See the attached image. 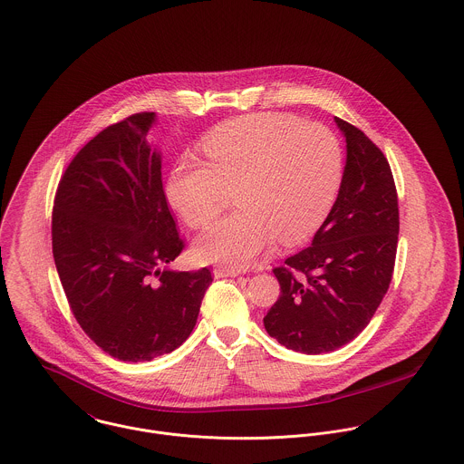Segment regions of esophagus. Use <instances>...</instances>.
<instances>
[{"instance_id":"1","label":"esophagus","mask_w":464,"mask_h":464,"mask_svg":"<svg viewBox=\"0 0 464 464\" xmlns=\"http://www.w3.org/2000/svg\"><path fill=\"white\" fill-rule=\"evenodd\" d=\"M212 275H214V278H227V276H239L241 275V271H237V269H228V267H216L214 271H212Z\"/></svg>"}]
</instances>
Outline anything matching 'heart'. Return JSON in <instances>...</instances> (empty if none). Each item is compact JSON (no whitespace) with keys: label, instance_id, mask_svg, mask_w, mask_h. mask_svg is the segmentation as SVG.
<instances>
[{"label":"heart","instance_id":"obj_1","mask_svg":"<svg viewBox=\"0 0 464 464\" xmlns=\"http://www.w3.org/2000/svg\"><path fill=\"white\" fill-rule=\"evenodd\" d=\"M209 165L180 158L165 184L169 206L191 227H208L219 212L223 188L236 186L237 211L200 236L195 256L234 269L250 266L278 237H310L337 198L343 150L323 124L289 115H246L214 127L202 140Z\"/></svg>","mask_w":464,"mask_h":464}]
</instances>
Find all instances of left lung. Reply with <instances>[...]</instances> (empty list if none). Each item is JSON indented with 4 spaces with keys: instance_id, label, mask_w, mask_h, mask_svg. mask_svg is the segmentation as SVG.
I'll use <instances>...</instances> for the list:
<instances>
[{
    "instance_id": "obj_1",
    "label": "left lung",
    "mask_w": 464,
    "mask_h": 464,
    "mask_svg": "<svg viewBox=\"0 0 464 464\" xmlns=\"http://www.w3.org/2000/svg\"><path fill=\"white\" fill-rule=\"evenodd\" d=\"M345 140L337 200L312 245L273 273L280 297L264 328L287 349L330 353L371 323L392 282L399 208L392 169L380 149L335 117Z\"/></svg>"
}]
</instances>
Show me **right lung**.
Returning a JSON list of instances; mask_svg holds the SVG:
<instances>
[{
	"instance_id": "obj_1",
	"label": "right lung",
	"mask_w": 464,
	"mask_h": 464,
	"mask_svg": "<svg viewBox=\"0 0 464 464\" xmlns=\"http://www.w3.org/2000/svg\"><path fill=\"white\" fill-rule=\"evenodd\" d=\"M156 113L101 130L65 169L53 208V256L71 310L104 353L145 362L197 324L211 271H173L182 250L147 132Z\"/></svg>"
}]
</instances>
